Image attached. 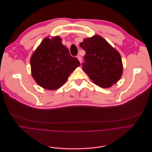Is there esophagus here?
Wrapping results in <instances>:
<instances>
[{
  "label": "esophagus",
  "instance_id": "obj_1",
  "mask_svg": "<svg viewBox=\"0 0 152 152\" xmlns=\"http://www.w3.org/2000/svg\"><path fill=\"white\" fill-rule=\"evenodd\" d=\"M77 58H78V60L80 61V62L81 64V62H82V58H81V57L80 56H77Z\"/></svg>",
  "mask_w": 152,
  "mask_h": 152
}]
</instances>
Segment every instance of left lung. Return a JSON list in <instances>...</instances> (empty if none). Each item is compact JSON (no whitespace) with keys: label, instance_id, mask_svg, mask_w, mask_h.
<instances>
[{"label":"left lung","instance_id":"obj_1","mask_svg":"<svg viewBox=\"0 0 152 152\" xmlns=\"http://www.w3.org/2000/svg\"><path fill=\"white\" fill-rule=\"evenodd\" d=\"M80 47L86 51L83 69L94 83L101 87H110L123 72L119 53L99 35L84 39Z\"/></svg>","mask_w":152,"mask_h":152}]
</instances>
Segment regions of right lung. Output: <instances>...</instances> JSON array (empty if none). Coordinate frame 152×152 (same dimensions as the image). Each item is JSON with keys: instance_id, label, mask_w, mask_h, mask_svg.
<instances>
[{"instance_id": "right-lung-1", "label": "right lung", "mask_w": 152, "mask_h": 152, "mask_svg": "<svg viewBox=\"0 0 152 152\" xmlns=\"http://www.w3.org/2000/svg\"><path fill=\"white\" fill-rule=\"evenodd\" d=\"M80 65L77 57L71 56L59 37L43 39L30 58L32 75L35 81L48 90H56Z\"/></svg>"}]
</instances>
